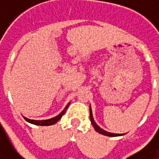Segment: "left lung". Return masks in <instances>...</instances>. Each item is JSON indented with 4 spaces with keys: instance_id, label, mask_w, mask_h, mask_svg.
Masks as SVG:
<instances>
[{
    "instance_id": "8db88e82",
    "label": "left lung",
    "mask_w": 159,
    "mask_h": 159,
    "mask_svg": "<svg viewBox=\"0 0 159 159\" xmlns=\"http://www.w3.org/2000/svg\"><path fill=\"white\" fill-rule=\"evenodd\" d=\"M89 119H90V122L93 126V128L95 129V130L99 133V134H102V135H105V136H108V137H119V136H122L121 134H115V133H110L108 131L102 129L99 126L97 125V123L95 122V120L93 119V115H92V110H91V107L89 106Z\"/></svg>"
}]
</instances>
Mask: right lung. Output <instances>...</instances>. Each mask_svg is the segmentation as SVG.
<instances>
[{"label": "right lung", "instance_id": "add662e5", "mask_svg": "<svg viewBox=\"0 0 159 159\" xmlns=\"http://www.w3.org/2000/svg\"><path fill=\"white\" fill-rule=\"evenodd\" d=\"M69 105H70V103L65 107V108L63 109L62 111H61L58 116H56V117H54V118H51V119H44V120H34V119H27V118H25V117H23V118L25 119L26 121H28L29 123H31V124H33V125H38V126H51V125H54L55 123H57L60 119H61L62 115L65 113V111H66V109L68 108Z\"/></svg>", "mask_w": 159, "mask_h": 159}]
</instances>
